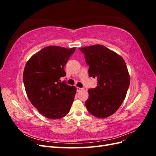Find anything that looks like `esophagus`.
Here are the masks:
<instances>
[{
	"label": "esophagus",
	"instance_id": "34e87169",
	"mask_svg": "<svg viewBox=\"0 0 156 156\" xmlns=\"http://www.w3.org/2000/svg\"><path fill=\"white\" fill-rule=\"evenodd\" d=\"M84 88H79V87H77V91L79 92H81L82 90H83Z\"/></svg>",
	"mask_w": 156,
	"mask_h": 156
}]
</instances>
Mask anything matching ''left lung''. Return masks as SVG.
I'll use <instances>...</instances> for the list:
<instances>
[{
	"label": "left lung",
	"mask_w": 156,
	"mask_h": 156,
	"mask_svg": "<svg viewBox=\"0 0 156 156\" xmlns=\"http://www.w3.org/2000/svg\"><path fill=\"white\" fill-rule=\"evenodd\" d=\"M89 66V76L97 79V87L88 90V111L100 119L119 109L128 90L130 77L126 64L119 55L101 45L79 48Z\"/></svg>",
	"instance_id": "obj_1"
}]
</instances>
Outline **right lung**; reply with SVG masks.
Returning <instances> with one entry per match:
<instances>
[{"instance_id": "1", "label": "right lung", "mask_w": 156, "mask_h": 156, "mask_svg": "<svg viewBox=\"0 0 156 156\" xmlns=\"http://www.w3.org/2000/svg\"><path fill=\"white\" fill-rule=\"evenodd\" d=\"M75 48L48 46L28 60L23 83L30 101L41 114L50 119L66 115L76 94V88L60 79L66 76L64 66Z\"/></svg>"}]
</instances>
